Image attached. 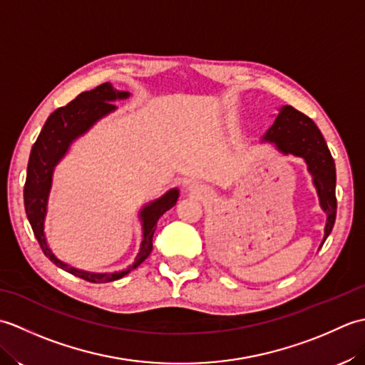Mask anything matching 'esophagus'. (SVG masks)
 <instances>
[{"mask_svg": "<svg viewBox=\"0 0 365 365\" xmlns=\"http://www.w3.org/2000/svg\"><path fill=\"white\" fill-rule=\"evenodd\" d=\"M190 190L192 191V192H199V185H196V183H192L191 187H190Z\"/></svg>", "mask_w": 365, "mask_h": 365, "instance_id": "1", "label": "esophagus"}]
</instances>
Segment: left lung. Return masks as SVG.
Here are the masks:
<instances>
[{
    "instance_id": "1",
    "label": "left lung",
    "mask_w": 365,
    "mask_h": 365,
    "mask_svg": "<svg viewBox=\"0 0 365 365\" xmlns=\"http://www.w3.org/2000/svg\"><path fill=\"white\" fill-rule=\"evenodd\" d=\"M262 143H271L284 155H294L306 161L307 170L312 175L314 187L320 199V207L327 213L324 240L331 234L336 221V165L331 157L327 141L315 122L306 114L284 105L273 125L262 136Z\"/></svg>"
}]
</instances>
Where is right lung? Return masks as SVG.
I'll return each mask as SVG.
<instances>
[{
  "mask_svg": "<svg viewBox=\"0 0 365 365\" xmlns=\"http://www.w3.org/2000/svg\"><path fill=\"white\" fill-rule=\"evenodd\" d=\"M127 97H130L128 92L115 91L111 83H103L96 89L81 92L71 103L58 108L56 111L50 114V118L46 119L33 149H31L28 161L26 183L25 191H23L25 210L28 221L31 227H33L34 235L38 245H41L43 254L61 269L94 284L118 281V279L128 274L131 269L141 265L149 257L153 247L152 238L155 229H157V222L169 208L175 205L178 199V190H169L165 196L153 200V202L145 205L139 212V218H141L143 222L141 250H139L133 265H130L127 269L119 271V273H89V271L68 267L67 263L61 262L51 252L48 245H46L43 234V220L46 215V202H48L54 166L67 153L68 147H71L76 138L86 133L103 115L115 110V106L111 102H114V100H123Z\"/></svg>",
  "mask_w": 365,
  "mask_h": 365,
  "instance_id": "add662e5",
  "label": "right lung"
}]
</instances>
